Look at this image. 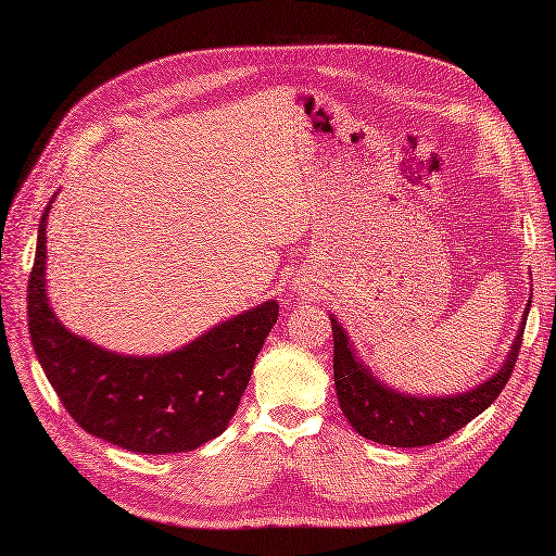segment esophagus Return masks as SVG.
I'll return each instance as SVG.
<instances>
[{
  "label": "esophagus",
  "instance_id": "34e87169",
  "mask_svg": "<svg viewBox=\"0 0 556 556\" xmlns=\"http://www.w3.org/2000/svg\"><path fill=\"white\" fill-rule=\"evenodd\" d=\"M301 289H303V287H301Z\"/></svg>",
  "mask_w": 556,
  "mask_h": 556
}]
</instances>
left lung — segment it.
Instances as JSON below:
<instances>
[{
    "instance_id": "1",
    "label": "left lung",
    "mask_w": 556,
    "mask_h": 556,
    "mask_svg": "<svg viewBox=\"0 0 556 556\" xmlns=\"http://www.w3.org/2000/svg\"><path fill=\"white\" fill-rule=\"evenodd\" d=\"M533 299V293H530ZM530 301L521 317V327L514 344L506 353L502 368L490 380L460 394L444 396H416L396 392L384 384L368 365H365L356 349H353L344 327L332 315L334 332V387L339 406L344 410L351 428L365 440L387 446H425L446 440L448 434L464 428L478 418L494 399L500 396L511 377L518 358V349L523 341V329L528 320Z\"/></svg>"
}]
</instances>
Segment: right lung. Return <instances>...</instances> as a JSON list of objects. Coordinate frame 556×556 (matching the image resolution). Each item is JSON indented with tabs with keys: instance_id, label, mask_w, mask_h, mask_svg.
Wrapping results in <instances>:
<instances>
[{
	"instance_id": "obj_1",
	"label": "right lung",
	"mask_w": 556,
	"mask_h": 556,
	"mask_svg": "<svg viewBox=\"0 0 556 556\" xmlns=\"http://www.w3.org/2000/svg\"><path fill=\"white\" fill-rule=\"evenodd\" d=\"M45 207L28 281L30 341L68 416L88 434L136 454L193 452L227 430L279 305L233 315L169 353L126 356L71 332L47 296Z\"/></svg>"
}]
</instances>
